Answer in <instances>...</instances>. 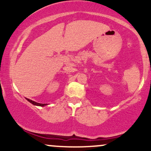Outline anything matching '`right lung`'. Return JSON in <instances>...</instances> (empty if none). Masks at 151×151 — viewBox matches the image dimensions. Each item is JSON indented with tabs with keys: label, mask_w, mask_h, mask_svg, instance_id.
Returning <instances> with one entry per match:
<instances>
[{
	"label": "right lung",
	"mask_w": 151,
	"mask_h": 151,
	"mask_svg": "<svg viewBox=\"0 0 151 151\" xmlns=\"http://www.w3.org/2000/svg\"><path fill=\"white\" fill-rule=\"evenodd\" d=\"M26 99H27V101H28L29 102H30L31 104H32L35 105V106H44L47 105L46 104H40V103H37V102H35V101H32V100L29 99H27V98H26Z\"/></svg>",
	"instance_id": "1"
}]
</instances>
